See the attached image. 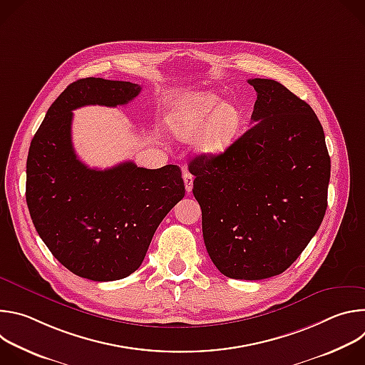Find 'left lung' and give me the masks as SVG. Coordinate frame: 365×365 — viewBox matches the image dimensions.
I'll list each match as a JSON object with an SVG mask.
<instances>
[{"label":"left lung","mask_w":365,"mask_h":365,"mask_svg":"<svg viewBox=\"0 0 365 365\" xmlns=\"http://www.w3.org/2000/svg\"><path fill=\"white\" fill-rule=\"evenodd\" d=\"M138 83L85 78L51 103L27 155L26 200L31 221L58 262L93 282L128 277L143 263L162 220L185 196L179 166L144 169L123 162L92 169L72 143L73 111L127 106Z\"/></svg>","instance_id":"8db88e82"}]
</instances>
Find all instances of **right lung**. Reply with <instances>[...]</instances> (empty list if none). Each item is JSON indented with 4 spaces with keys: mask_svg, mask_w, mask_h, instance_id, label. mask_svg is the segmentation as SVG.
<instances>
[{
    "mask_svg": "<svg viewBox=\"0 0 365 365\" xmlns=\"http://www.w3.org/2000/svg\"><path fill=\"white\" fill-rule=\"evenodd\" d=\"M250 128L217 159L196 158L193 196L205 245L230 279L262 280L289 269L325 217L331 159L309 103L273 79H248Z\"/></svg>",
    "mask_w": 365,
    "mask_h": 365,
    "instance_id": "add662e5",
    "label": "right lung"
}]
</instances>
